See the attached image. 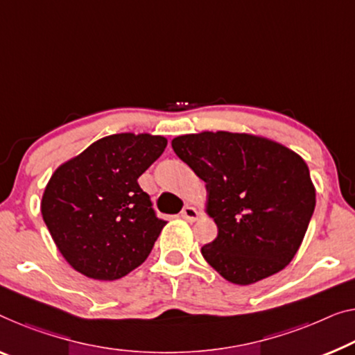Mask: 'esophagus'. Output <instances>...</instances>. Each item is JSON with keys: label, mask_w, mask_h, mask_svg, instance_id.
Here are the masks:
<instances>
[{"label": "esophagus", "mask_w": 355, "mask_h": 355, "mask_svg": "<svg viewBox=\"0 0 355 355\" xmlns=\"http://www.w3.org/2000/svg\"><path fill=\"white\" fill-rule=\"evenodd\" d=\"M182 218L189 221V223H194L196 220L199 218V211L193 205H184L183 210H182Z\"/></svg>", "instance_id": "esophagus-1"}]
</instances>
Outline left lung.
<instances>
[{
  "instance_id": "obj_1",
  "label": "left lung",
  "mask_w": 355,
  "mask_h": 355,
  "mask_svg": "<svg viewBox=\"0 0 355 355\" xmlns=\"http://www.w3.org/2000/svg\"><path fill=\"white\" fill-rule=\"evenodd\" d=\"M172 148L205 182L218 234L200 248L221 277L250 285L287 266L315 207L309 167L279 141L245 132L175 137Z\"/></svg>"
}]
</instances>
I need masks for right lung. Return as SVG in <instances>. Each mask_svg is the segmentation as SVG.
Returning <instances> with one entry per match:
<instances>
[{"instance_id": "1", "label": "right lung", "mask_w": 355, "mask_h": 355, "mask_svg": "<svg viewBox=\"0 0 355 355\" xmlns=\"http://www.w3.org/2000/svg\"><path fill=\"white\" fill-rule=\"evenodd\" d=\"M166 146L162 135L124 132L94 141L55 168L41 215L75 271L116 280L146 260L166 221L137 180Z\"/></svg>"}]
</instances>
